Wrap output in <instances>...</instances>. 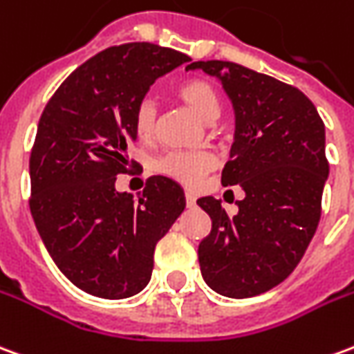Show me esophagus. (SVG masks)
Instances as JSON below:
<instances>
[{
	"mask_svg": "<svg viewBox=\"0 0 354 354\" xmlns=\"http://www.w3.org/2000/svg\"><path fill=\"white\" fill-rule=\"evenodd\" d=\"M195 203H197V197L194 194H185V205L187 207H195Z\"/></svg>",
	"mask_w": 354,
	"mask_h": 354,
	"instance_id": "1",
	"label": "esophagus"
}]
</instances>
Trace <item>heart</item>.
<instances>
[{
  "mask_svg": "<svg viewBox=\"0 0 354 354\" xmlns=\"http://www.w3.org/2000/svg\"><path fill=\"white\" fill-rule=\"evenodd\" d=\"M176 97L199 115L203 120L212 122L220 115V95L214 84L207 78H187L178 84ZM134 132L140 140L149 142L157 134V107L151 100H142L134 111ZM216 165L214 155L209 151H172L157 162V169L178 184L197 187Z\"/></svg>",
  "mask_w": 354,
  "mask_h": 354,
  "instance_id": "b5f03b06",
  "label": "heart"
}]
</instances>
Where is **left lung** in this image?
Masks as SVG:
<instances>
[{
  "instance_id": "left-lung-1",
  "label": "left lung",
  "mask_w": 354,
  "mask_h": 354,
  "mask_svg": "<svg viewBox=\"0 0 354 354\" xmlns=\"http://www.w3.org/2000/svg\"><path fill=\"white\" fill-rule=\"evenodd\" d=\"M216 76L236 111V136L222 185L245 199L228 216L218 199L197 205L212 220L199 243L203 280L224 297L261 295L288 278L315 236L330 165L324 122L313 101L289 84L228 61H197Z\"/></svg>"
}]
</instances>
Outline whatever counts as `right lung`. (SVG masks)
Masks as SVG:
<instances>
[{
	"instance_id": "add662e5",
	"label": "right lung",
	"mask_w": 354,
	"mask_h": 354,
	"mask_svg": "<svg viewBox=\"0 0 354 354\" xmlns=\"http://www.w3.org/2000/svg\"><path fill=\"white\" fill-rule=\"evenodd\" d=\"M192 61L132 41L103 49L68 74L38 122L30 153V212L59 270L90 295L126 299L153 270L159 239L185 207L184 189L151 176L142 195L118 194L136 142L134 111L157 78Z\"/></svg>"
}]
</instances>
